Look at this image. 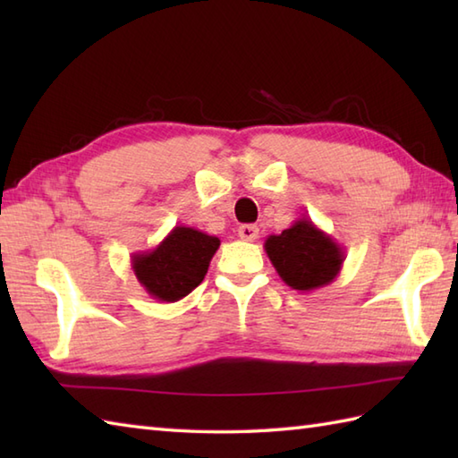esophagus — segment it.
Listing matches in <instances>:
<instances>
[{
	"mask_svg": "<svg viewBox=\"0 0 458 458\" xmlns=\"http://www.w3.org/2000/svg\"><path fill=\"white\" fill-rule=\"evenodd\" d=\"M258 234H259V228L256 226V224H242L238 230V236L246 242H254L258 238Z\"/></svg>",
	"mask_w": 458,
	"mask_h": 458,
	"instance_id": "34e87169",
	"label": "esophagus"
}]
</instances>
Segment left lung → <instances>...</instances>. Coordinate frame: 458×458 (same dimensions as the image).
<instances>
[{
  "mask_svg": "<svg viewBox=\"0 0 458 458\" xmlns=\"http://www.w3.org/2000/svg\"><path fill=\"white\" fill-rule=\"evenodd\" d=\"M264 248L279 277L301 293L333 284L344 261V250L309 218L269 236Z\"/></svg>",
  "mask_w": 458,
  "mask_h": 458,
  "instance_id": "8db88e82",
  "label": "left lung"
}]
</instances>
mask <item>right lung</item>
<instances>
[{
	"label": "right lung",
	"mask_w": 458,
	"mask_h": 458,
	"mask_svg": "<svg viewBox=\"0 0 458 458\" xmlns=\"http://www.w3.org/2000/svg\"><path fill=\"white\" fill-rule=\"evenodd\" d=\"M218 248L216 236L191 226H174L159 246L133 254L131 269L149 297L174 303L202 284Z\"/></svg>",
	"instance_id": "add662e5"
}]
</instances>
